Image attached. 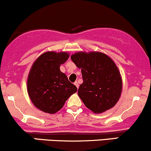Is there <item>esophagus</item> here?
Wrapping results in <instances>:
<instances>
[{
    "mask_svg": "<svg viewBox=\"0 0 151 151\" xmlns=\"http://www.w3.org/2000/svg\"><path fill=\"white\" fill-rule=\"evenodd\" d=\"M74 85H75L76 86H77V88L78 89V88H79V84H78V82L77 81H75V82L74 83Z\"/></svg>",
    "mask_w": 151,
    "mask_h": 151,
    "instance_id": "1",
    "label": "esophagus"
}]
</instances>
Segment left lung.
<instances>
[{"instance_id": "1", "label": "left lung", "mask_w": 151, "mask_h": 151, "mask_svg": "<svg viewBox=\"0 0 151 151\" xmlns=\"http://www.w3.org/2000/svg\"><path fill=\"white\" fill-rule=\"evenodd\" d=\"M81 69L83 83L78 95L93 112L100 114L112 108L119 101L122 89L120 72L113 60L101 52H78L71 56Z\"/></svg>"}]
</instances>
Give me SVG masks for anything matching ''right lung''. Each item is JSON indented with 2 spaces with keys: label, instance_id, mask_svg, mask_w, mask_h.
<instances>
[{
  "label": "right lung",
  "instance_id": "right-lung-1",
  "mask_svg": "<svg viewBox=\"0 0 151 151\" xmlns=\"http://www.w3.org/2000/svg\"><path fill=\"white\" fill-rule=\"evenodd\" d=\"M69 58L66 52H47L34 62L27 79V92L33 104L40 110L55 114L77 88L60 70Z\"/></svg>",
  "mask_w": 151,
  "mask_h": 151
}]
</instances>
